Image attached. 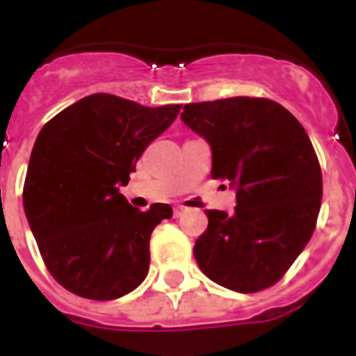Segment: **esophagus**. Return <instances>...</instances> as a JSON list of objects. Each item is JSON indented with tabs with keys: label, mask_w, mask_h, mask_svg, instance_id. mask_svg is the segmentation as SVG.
<instances>
[{
	"label": "esophagus",
	"mask_w": 356,
	"mask_h": 356,
	"mask_svg": "<svg viewBox=\"0 0 356 356\" xmlns=\"http://www.w3.org/2000/svg\"><path fill=\"white\" fill-rule=\"evenodd\" d=\"M187 207H184V205H176L175 209H172V212H175V217H181L184 216L185 212H187Z\"/></svg>",
	"instance_id": "esophagus-1"
}]
</instances>
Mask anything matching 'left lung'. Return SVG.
Returning a JSON list of instances; mask_svg holds the SVG:
<instances>
[{
  "label": "left lung",
  "mask_w": 356,
  "mask_h": 356,
  "mask_svg": "<svg viewBox=\"0 0 356 356\" xmlns=\"http://www.w3.org/2000/svg\"><path fill=\"white\" fill-rule=\"evenodd\" d=\"M181 121L210 144V175L228 181L237 200L232 216L205 210L197 266L229 291L271 287L307 246L319 216L323 176L307 131L264 97L188 103Z\"/></svg>",
  "instance_id": "8db88e82"
}]
</instances>
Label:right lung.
I'll list each match as a JSON object with an SVG mask.
<instances>
[{
  "instance_id": "add662e5",
  "label": "right lung",
  "mask_w": 356,
  "mask_h": 356,
  "mask_svg": "<svg viewBox=\"0 0 356 356\" xmlns=\"http://www.w3.org/2000/svg\"><path fill=\"white\" fill-rule=\"evenodd\" d=\"M180 108L90 94L40 130L24 180V213L48 271L72 294L118 300L146 278L151 232L172 209L155 203L140 212L119 187Z\"/></svg>"
}]
</instances>
